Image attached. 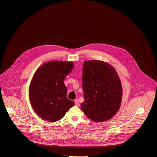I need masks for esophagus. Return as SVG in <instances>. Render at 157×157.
Masks as SVG:
<instances>
[{
	"label": "esophagus",
	"mask_w": 157,
	"mask_h": 157,
	"mask_svg": "<svg viewBox=\"0 0 157 157\" xmlns=\"http://www.w3.org/2000/svg\"><path fill=\"white\" fill-rule=\"evenodd\" d=\"M75 105H76V106H78V105H79V101H78V99H75Z\"/></svg>",
	"instance_id": "34e87169"
}]
</instances>
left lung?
<instances>
[{
  "label": "left lung",
  "instance_id": "1",
  "mask_svg": "<svg viewBox=\"0 0 157 157\" xmlns=\"http://www.w3.org/2000/svg\"><path fill=\"white\" fill-rule=\"evenodd\" d=\"M84 102L81 108L95 122L111 119L120 109L122 86L115 69L108 63L85 61L82 68Z\"/></svg>",
  "mask_w": 157,
  "mask_h": 157
}]
</instances>
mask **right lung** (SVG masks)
<instances>
[{
    "label": "right lung",
    "mask_w": 157,
    "mask_h": 157,
    "mask_svg": "<svg viewBox=\"0 0 157 157\" xmlns=\"http://www.w3.org/2000/svg\"><path fill=\"white\" fill-rule=\"evenodd\" d=\"M73 67V62L53 61L42 64L36 71L29 95L34 111L42 119L58 121L75 105L67 98V88L64 83Z\"/></svg>",
    "instance_id": "add662e5"
}]
</instances>
